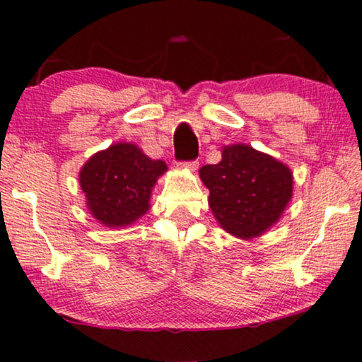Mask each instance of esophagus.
Listing matches in <instances>:
<instances>
[{
  "label": "esophagus",
  "instance_id": "1",
  "mask_svg": "<svg viewBox=\"0 0 362 362\" xmlns=\"http://www.w3.org/2000/svg\"><path fill=\"white\" fill-rule=\"evenodd\" d=\"M181 168H186V170L189 171H196L197 168H199V163H197L196 160L194 161H185V163H180Z\"/></svg>",
  "mask_w": 362,
  "mask_h": 362
}]
</instances>
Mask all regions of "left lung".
I'll use <instances>...</instances> for the list:
<instances>
[{"label":"left lung","mask_w":362,"mask_h":362,"mask_svg":"<svg viewBox=\"0 0 362 362\" xmlns=\"http://www.w3.org/2000/svg\"><path fill=\"white\" fill-rule=\"evenodd\" d=\"M212 214L232 235L252 239L270 229L293 194L290 168L249 145L224 146L217 165L199 170Z\"/></svg>","instance_id":"left-lung-1"}]
</instances>
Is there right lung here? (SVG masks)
<instances>
[{"label": "right lung", "mask_w": 362, "mask_h": 362, "mask_svg": "<svg viewBox=\"0 0 362 362\" xmlns=\"http://www.w3.org/2000/svg\"><path fill=\"white\" fill-rule=\"evenodd\" d=\"M168 170L136 145L115 143L82 166L78 182L90 214L107 227L130 226L150 209L151 189Z\"/></svg>", "instance_id": "right-lung-1"}]
</instances>
